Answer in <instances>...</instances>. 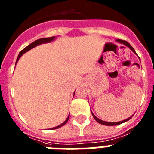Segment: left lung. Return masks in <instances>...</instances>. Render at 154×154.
<instances>
[{
	"instance_id": "left-lung-1",
	"label": "left lung",
	"mask_w": 154,
	"mask_h": 154,
	"mask_svg": "<svg viewBox=\"0 0 154 154\" xmlns=\"http://www.w3.org/2000/svg\"><path fill=\"white\" fill-rule=\"evenodd\" d=\"M117 41H118L119 43L123 44V45H126V46H127V47H128L129 48L131 49V51H133V52L135 53V54H136V52H135V50H134V48H133L131 47V45H130V44H129L128 42V41H123V40H120V39H117ZM91 113H92L93 117H94V118H95V121H97V122H98V123L101 124V125H107V126H113V125H121V124L124 123V122H125V121H128V120H130V119H131V117H132V116H133V115H132V116H131V117H128V118L126 119V120H124V121H119V122H107V121H102V120H100V119H99V118H98V117H95V115L93 114L92 112H91Z\"/></svg>"
}]
</instances>
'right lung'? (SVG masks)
I'll list each match as a JSON object with an SVG mask.
<instances>
[{"instance_id":"1","label":"right lung","mask_w":154,"mask_h":154,"mask_svg":"<svg viewBox=\"0 0 154 154\" xmlns=\"http://www.w3.org/2000/svg\"><path fill=\"white\" fill-rule=\"evenodd\" d=\"M55 37H47V38H41V39H38V40H37V41H33V43H31L30 45H28L27 47H26L25 48L23 49V50H22V51H20V52H19V56H18L17 60H16V63H15V64H16V63H17V62L19 61V58L21 57L22 55H23V54H24V53H25V52H26V51H29V50H30L31 48H33L36 47V46H37V45H41V44L48 43V42H51V41H54V40H55ZM74 94H75V92L73 93V95H74ZM69 116H68V117H67V118H66V121H64V122H63V124H61V125H59V126H56V127L51 128V129H52V130H53V129H57V128H61L62 126H63V125H66V124L67 123V121H68V120H69Z\"/></svg>"}]
</instances>
